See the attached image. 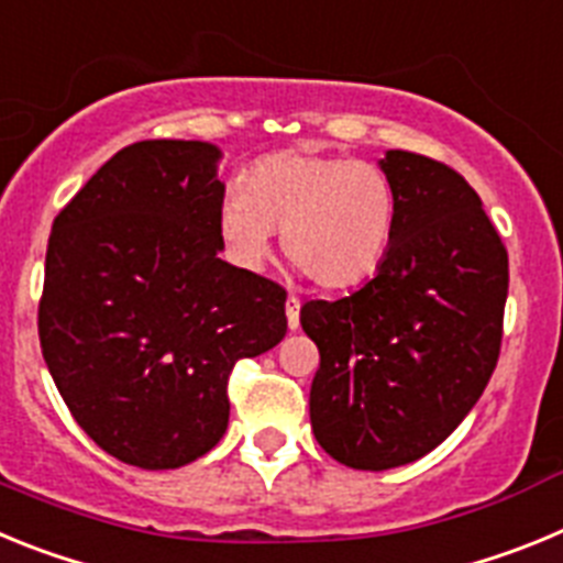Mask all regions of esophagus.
Listing matches in <instances>:
<instances>
[{
	"instance_id": "34e87169",
	"label": "esophagus",
	"mask_w": 563,
	"mask_h": 563,
	"mask_svg": "<svg viewBox=\"0 0 563 563\" xmlns=\"http://www.w3.org/2000/svg\"><path fill=\"white\" fill-rule=\"evenodd\" d=\"M285 312H287V327H290V330H298V316H301V301H298L296 296H287Z\"/></svg>"
}]
</instances>
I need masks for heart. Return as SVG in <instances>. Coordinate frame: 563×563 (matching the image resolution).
<instances>
[{"instance_id":"heart-1","label":"heart","mask_w":563,"mask_h":563,"mask_svg":"<svg viewBox=\"0 0 563 563\" xmlns=\"http://www.w3.org/2000/svg\"><path fill=\"white\" fill-rule=\"evenodd\" d=\"M397 194L372 163L276 152L253 163L220 208V236L236 262L258 267L273 233L316 287L346 290L377 273L395 242Z\"/></svg>"}]
</instances>
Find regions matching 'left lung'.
Listing matches in <instances>:
<instances>
[{"label":"left lung","mask_w":563,"mask_h":563,"mask_svg":"<svg viewBox=\"0 0 563 563\" xmlns=\"http://www.w3.org/2000/svg\"><path fill=\"white\" fill-rule=\"evenodd\" d=\"M395 242L377 276L338 301H307L316 341L310 422L355 471L409 465L465 420L494 375L507 251L479 194L445 163L391 148Z\"/></svg>","instance_id":"obj_1"}]
</instances>
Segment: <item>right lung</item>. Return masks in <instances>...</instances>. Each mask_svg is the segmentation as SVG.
I'll use <instances>...</instances> for the list:
<instances>
[{"label":"right lung","instance_id":"1","mask_svg":"<svg viewBox=\"0 0 563 563\" xmlns=\"http://www.w3.org/2000/svg\"><path fill=\"white\" fill-rule=\"evenodd\" d=\"M220 148L141 141L62 208L38 341L69 415L114 460L168 471L228 429V377L287 332L285 287L222 262Z\"/></svg>","mask_w":563,"mask_h":563}]
</instances>
